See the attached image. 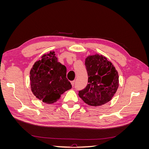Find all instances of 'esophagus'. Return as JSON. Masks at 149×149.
Wrapping results in <instances>:
<instances>
[{
	"instance_id": "1",
	"label": "esophagus",
	"mask_w": 149,
	"mask_h": 149,
	"mask_svg": "<svg viewBox=\"0 0 149 149\" xmlns=\"http://www.w3.org/2000/svg\"><path fill=\"white\" fill-rule=\"evenodd\" d=\"M71 85H72V86L73 87V86H74V81H71Z\"/></svg>"
}]
</instances>
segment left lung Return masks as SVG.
<instances>
[{
  "label": "left lung",
  "mask_w": 149,
  "mask_h": 149,
  "mask_svg": "<svg viewBox=\"0 0 149 149\" xmlns=\"http://www.w3.org/2000/svg\"><path fill=\"white\" fill-rule=\"evenodd\" d=\"M88 84L78 95L87 104L100 106L110 101L119 87V74L104 56L89 55L85 60Z\"/></svg>",
  "instance_id": "8db88e82"
}]
</instances>
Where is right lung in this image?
Instances as JSON below:
<instances>
[{
  "instance_id": "right-lung-1",
  "label": "right lung",
  "mask_w": 149,
  "mask_h": 149,
  "mask_svg": "<svg viewBox=\"0 0 149 149\" xmlns=\"http://www.w3.org/2000/svg\"><path fill=\"white\" fill-rule=\"evenodd\" d=\"M30 88L33 95L46 104L56 102L71 88L66 78V68L58 62L55 52L44 54L30 71Z\"/></svg>"
}]
</instances>
